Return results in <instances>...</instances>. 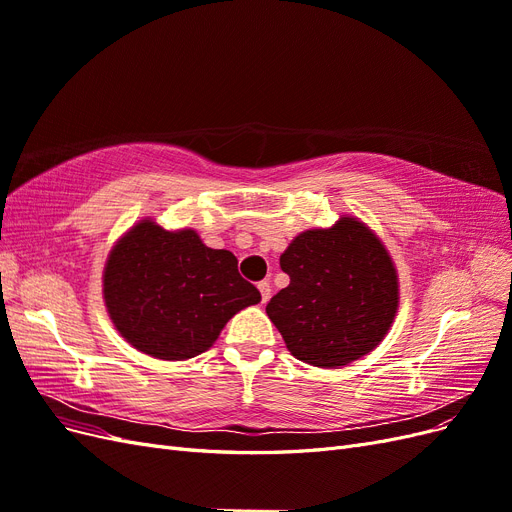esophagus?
<instances>
[{
  "instance_id": "esophagus-1",
  "label": "esophagus",
  "mask_w": 512,
  "mask_h": 512,
  "mask_svg": "<svg viewBox=\"0 0 512 512\" xmlns=\"http://www.w3.org/2000/svg\"><path fill=\"white\" fill-rule=\"evenodd\" d=\"M258 290H260V297H262V303H267L271 299V284L265 280V282H258Z\"/></svg>"
}]
</instances>
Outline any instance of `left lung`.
<instances>
[{"label":"left lung","mask_w":512,"mask_h":512,"mask_svg":"<svg viewBox=\"0 0 512 512\" xmlns=\"http://www.w3.org/2000/svg\"><path fill=\"white\" fill-rule=\"evenodd\" d=\"M290 284L267 305L286 348L314 367H342L389 333L399 282L382 241L356 218L301 232L280 256Z\"/></svg>","instance_id":"1"}]
</instances>
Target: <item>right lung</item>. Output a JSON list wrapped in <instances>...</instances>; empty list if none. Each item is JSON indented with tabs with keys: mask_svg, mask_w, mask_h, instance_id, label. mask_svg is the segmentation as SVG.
<instances>
[{
	"mask_svg": "<svg viewBox=\"0 0 512 512\" xmlns=\"http://www.w3.org/2000/svg\"><path fill=\"white\" fill-rule=\"evenodd\" d=\"M104 303L128 344L162 361L205 352L260 292L237 271L228 250H211L196 230H164L153 220L132 226L108 254Z\"/></svg>",
	"mask_w": 512,
	"mask_h": 512,
	"instance_id": "1",
	"label": "right lung"
}]
</instances>
